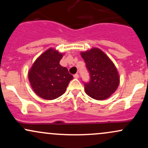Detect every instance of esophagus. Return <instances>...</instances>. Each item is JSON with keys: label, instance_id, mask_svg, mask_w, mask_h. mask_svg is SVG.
<instances>
[{"label": "esophagus", "instance_id": "1", "mask_svg": "<svg viewBox=\"0 0 148 148\" xmlns=\"http://www.w3.org/2000/svg\"><path fill=\"white\" fill-rule=\"evenodd\" d=\"M79 74H74V78H75V79H78V78H79Z\"/></svg>", "mask_w": 148, "mask_h": 148}]
</instances>
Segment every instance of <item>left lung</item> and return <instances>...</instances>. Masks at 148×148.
<instances>
[{
	"label": "left lung",
	"mask_w": 148,
	"mask_h": 148,
	"mask_svg": "<svg viewBox=\"0 0 148 148\" xmlns=\"http://www.w3.org/2000/svg\"><path fill=\"white\" fill-rule=\"evenodd\" d=\"M81 56L90 74V81L85 84L86 94L96 100L109 97L120 84V76L114 63L98 48L81 52Z\"/></svg>",
	"instance_id": "8db88e82"
}]
</instances>
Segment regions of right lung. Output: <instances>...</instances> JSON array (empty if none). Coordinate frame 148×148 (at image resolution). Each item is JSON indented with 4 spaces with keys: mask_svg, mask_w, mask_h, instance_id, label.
Segmentation results:
<instances>
[{
    "mask_svg": "<svg viewBox=\"0 0 148 148\" xmlns=\"http://www.w3.org/2000/svg\"><path fill=\"white\" fill-rule=\"evenodd\" d=\"M64 53L53 48L45 51L28 71V79L33 91L42 99L53 100L63 95L73 79L66 67L60 64Z\"/></svg>",
    "mask_w": 148,
    "mask_h": 148,
    "instance_id": "obj_1",
    "label": "right lung"
}]
</instances>
